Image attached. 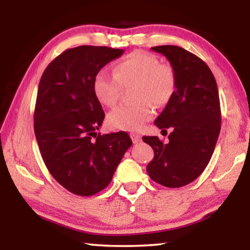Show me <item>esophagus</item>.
Wrapping results in <instances>:
<instances>
[{
	"instance_id": "34e87169",
	"label": "esophagus",
	"mask_w": 250,
	"mask_h": 250,
	"mask_svg": "<svg viewBox=\"0 0 250 250\" xmlns=\"http://www.w3.org/2000/svg\"><path fill=\"white\" fill-rule=\"evenodd\" d=\"M130 137H131V139H132V142L133 143H139V142L141 141V137L139 134H137V133H131Z\"/></svg>"
}]
</instances>
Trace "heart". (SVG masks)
<instances>
[{
    "label": "heart",
    "mask_w": 250,
    "mask_h": 250,
    "mask_svg": "<svg viewBox=\"0 0 250 250\" xmlns=\"http://www.w3.org/2000/svg\"><path fill=\"white\" fill-rule=\"evenodd\" d=\"M131 88L132 104H121L109 112L107 124L111 129L141 130L154 115L153 103L163 107L172 99L176 88L175 73L158 57L142 50L126 55L113 65V75L101 70L94 79V94L101 104L113 107L122 87Z\"/></svg>",
    "instance_id": "heart-1"
}]
</instances>
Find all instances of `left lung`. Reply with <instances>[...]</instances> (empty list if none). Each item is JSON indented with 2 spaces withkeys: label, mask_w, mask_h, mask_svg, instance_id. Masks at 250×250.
I'll return each mask as SVG.
<instances>
[{
  "label": "left lung",
  "mask_w": 250,
  "mask_h": 250,
  "mask_svg": "<svg viewBox=\"0 0 250 250\" xmlns=\"http://www.w3.org/2000/svg\"><path fill=\"white\" fill-rule=\"evenodd\" d=\"M152 50L170 62L176 88L154 121L159 129L172 128L168 143L158 137L142 138L154 151L146 171L156 183L181 188L196 180L213 155L222 121L217 83L209 67L186 49L163 45Z\"/></svg>",
  "instance_id": "1"
}]
</instances>
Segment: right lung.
<instances>
[{
    "label": "right lung",
    "mask_w": 250,
    "mask_h": 250,
    "mask_svg": "<svg viewBox=\"0 0 250 250\" xmlns=\"http://www.w3.org/2000/svg\"><path fill=\"white\" fill-rule=\"evenodd\" d=\"M124 49L78 46L46 67L37 91L34 130L42 158L69 192L90 196L107 188L132 145L125 131L101 135L104 112L94 94L96 75Z\"/></svg>",
    "instance_id": "add662e5"
}]
</instances>
